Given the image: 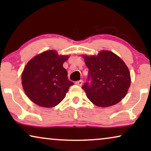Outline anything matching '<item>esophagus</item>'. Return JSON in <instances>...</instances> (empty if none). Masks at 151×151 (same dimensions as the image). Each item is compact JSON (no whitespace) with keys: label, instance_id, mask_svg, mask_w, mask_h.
I'll use <instances>...</instances> for the list:
<instances>
[{"label":"esophagus","instance_id":"esophagus-1","mask_svg":"<svg viewBox=\"0 0 151 151\" xmlns=\"http://www.w3.org/2000/svg\"><path fill=\"white\" fill-rule=\"evenodd\" d=\"M82 83H83V80H79V81L76 82V84H77V85H78V86H82Z\"/></svg>","mask_w":151,"mask_h":151}]
</instances>
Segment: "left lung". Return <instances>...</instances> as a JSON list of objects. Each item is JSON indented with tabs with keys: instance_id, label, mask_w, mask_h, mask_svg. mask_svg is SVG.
Returning a JSON list of instances; mask_svg holds the SVG:
<instances>
[{
	"instance_id": "obj_1",
	"label": "left lung",
	"mask_w": 151,
	"mask_h": 151,
	"mask_svg": "<svg viewBox=\"0 0 151 151\" xmlns=\"http://www.w3.org/2000/svg\"><path fill=\"white\" fill-rule=\"evenodd\" d=\"M88 69V82L82 88L95 105L108 107L120 102L131 85L127 66L119 56L102 50L98 55H83Z\"/></svg>"
}]
</instances>
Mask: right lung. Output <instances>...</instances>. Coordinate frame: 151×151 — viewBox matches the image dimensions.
Masks as SVG:
<instances>
[{
	"label": "right lung",
	"instance_id": "1",
	"mask_svg": "<svg viewBox=\"0 0 151 151\" xmlns=\"http://www.w3.org/2000/svg\"><path fill=\"white\" fill-rule=\"evenodd\" d=\"M68 55H59L54 50L40 53L31 60L22 73V84L28 98L42 107L56 106L73 85L63 67Z\"/></svg>",
	"mask_w": 151,
	"mask_h": 151
}]
</instances>
